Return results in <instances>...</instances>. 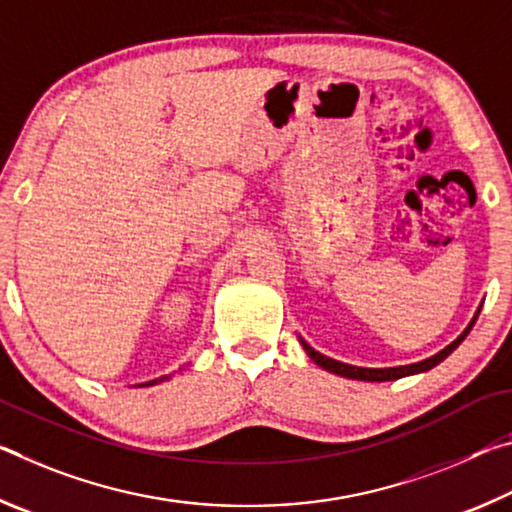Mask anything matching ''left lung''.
<instances>
[{
  "instance_id": "obj_1",
  "label": "left lung",
  "mask_w": 512,
  "mask_h": 512,
  "mask_svg": "<svg viewBox=\"0 0 512 512\" xmlns=\"http://www.w3.org/2000/svg\"><path fill=\"white\" fill-rule=\"evenodd\" d=\"M479 313H481V306H479V311L474 313L472 322L467 324V329L460 333L458 338L451 342V345H447L445 349L438 351V354H433L431 358H424V360H420V363L399 365V367H356V365H347V363H340V360L320 354V351H315L304 338H299V342H301V347L306 349V354L311 356L313 363L324 367L326 372H333V374H338V376H345V379H356V381H395V379H404V376H410V374L429 372L431 367L442 363V360H445L451 354V351H454L460 345V342L465 340V335L472 331V326L476 322V317H479Z\"/></svg>"
}]
</instances>
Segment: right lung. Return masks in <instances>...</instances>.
I'll return each instance as SVG.
<instances>
[{
	"instance_id": "right-lung-1",
	"label": "right lung",
	"mask_w": 512,
	"mask_h": 512,
	"mask_svg": "<svg viewBox=\"0 0 512 512\" xmlns=\"http://www.w3.org/2000/svg\"><path fill=\"white\" fill-rule=\"evenodd\" d=\"M165 379H170V376H161V379H154V381H147V383H142V385H154V383H161V381H165Z\"/></svg>"
}]
</instances>
